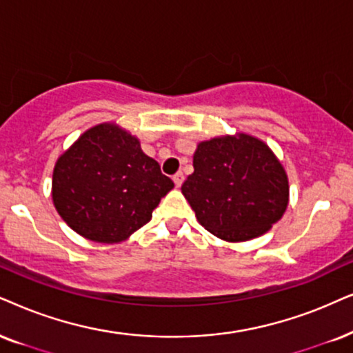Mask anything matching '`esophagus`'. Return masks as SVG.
Listing matches in <instances>:
<instances>
[{"label":"esophagus","instance_id":"1","mask_svg":"<svg viewBox=\"0 0 353 353\" xmlns=\"http://www.w3.org/2000/svg\"><path fill=\"white\" fill-rule=\"evenodd\" d=\"M172 181H174V184H176V187L177 189H179V187L182 185V182H184V174L182 172H176L172 176Z\"/></svg>","mask_w":353,"mask_h":353}]
</instances>
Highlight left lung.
<instances>
[{
	"label": "left lung",
	"mask_w": 353,
	"mask_h": 353,
	"mask_svg": "<svg viewBox=\"0 0 353 353\" xmlns=\"http://www.w3.org/2000/svg\"><path fill=\"white\" fill-rule=\"evenodd\" d=\"M181 190L200 225L226 243L265 234L290 200L283 164L265 141L243 132L200 141Z\"/></svg>",
	"instance_id": "8db88e82"
}]
</instances>
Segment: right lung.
I'll use <instances>...</instances> for the list:
<instances>
[{
  "label": "right lung",
  "instance_id": "1",
  "mask_svg": "<svg viewBox=\"0 0 353 353\" xmlns=\"http://www.w3.org/2000/svg\"><path fill=\"white\" fill-rule=\"evenodd\" d=\"M172 187L135 135L104 122L88 128L58 156L52 200L74 233L115 244L146 225Z\"/></svg>",
  "mask_w": 353,
  "mask_h": 353
}]
</instances>
